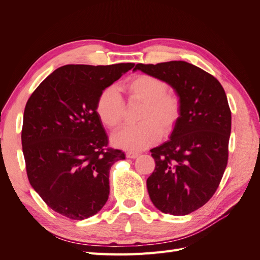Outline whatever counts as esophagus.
<instances>
[{
	"label": "esophagus",
	"mask_w": 260,
	"mask_h": 260,
	"mask_svg": "<svg viewBox=\"0 0 260 260\" xmlns=\"http://www.w3.org/2000/svg\"><path fill=\"white\" fill-rule=\"evenodd\" d=\"M139 155L140 154L138 152H132V151H129V152L125 153V156H127V158H137Z\"/></svg>",
	"instance_id": "34e87169"
}]
</instances>
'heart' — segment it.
Here are the masks:
<instances>
[{
  "label": "heart",
  "instance_id": "1",
  "mask_svg": "<svg viewBox=\"0 0 260 260\" xmlns=\"http://www.w3.org/2000/svg\"><path fill=\"white\" fill-rule=\"evenodd\" d=\"M130 101L142 102L139 122L128 125L113 137L116 146L139 151L158 142L164 135L175 129L182 103L178 94L167 92V83L149 75H138L124 85ZM96 114L109 129H117L124 118V102L115 86H107L100 93L95 104Z\"/></svg>",
  "mask_w": 260,
  "mask_h": 260
}]
</instances>
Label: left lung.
I'll return each instance as SVG.
<instances>
[{"label":"left lung","mask_w":260,"mask_h":260,"mask_svg":"<svg viewBox=\"0 0 260 260\" xmlns=\"http://www.w3.org/2000/svg\"><path fill=\"white\" fill-rule=\"evenodd\" d=\"M138 69L171 85L182 103L170 139L151 149L156 165L146 180L149 198L165 214L188 215L212 198L226 167L231 111L225 92L214 76L183 60Z\"/></svg>","instance_id":"obj_1"}]
</instances>
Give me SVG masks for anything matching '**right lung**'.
<instances>
[{"label": "right lung", "mask_w": 260, "mask_h": 260, "mask_svg": "<svg viewBox=\"0 0 260 260\" xmlns=\"http://www.w3.org/2000/svg\"><path fill=\"white\" fill-rule=\"evenodd\" d=\"M133 66H61L27 102L21 144L29 182L46 205L69 219H86L103 208L109 170L125 158L108 147L95 104L100 93Z\"/></svg>", "instance_id": "1"}]
</instances>
